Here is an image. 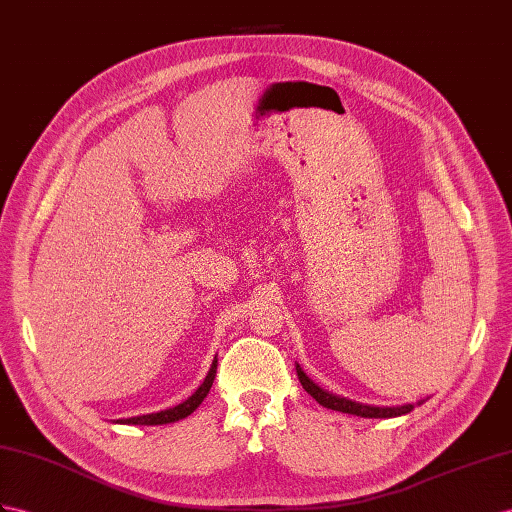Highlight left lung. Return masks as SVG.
Masks as SVG:
<instances>
[{
  "label": "left lung",
  "mask_w": 512,
  "mask_h": 512,
  "mask_svg": "<svg viewBox=\"0 0 512 512\" xmlns=\"http://www.w3.org/2000/svg\"><path fill=\"white\" fill-rule=\"evenodd\" d=\"M296 374H298V381L300 385H303V389L309 393V396L316 400L318 404L326 406V409L331 411H339V413H348V415H359V417H400V415H406L411 413L415 409V404H424V400H419L415 404H400V406H374V404H361V402H355V400H348V398H342V396H335V393H329L324 391L322 387H318L316 383L311 381V378L303 372V368L296 363Z\"/></svg>",
  "instance_id": "obj_1"
}]
</instances>
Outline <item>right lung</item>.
<instances>
[{
	"instance_id": "1",
	"label": "right lung",
	"mask_w": 512,
	"mask_h": 512,
	"mask_svg": "<svg viewBox=\"0 0 512 512\" xmlns=\"http://www.w3.org/2000/svg\"><path fill=\"white\" fill-rule=\"evenodd\" d=\"M216 368H218V359L212 361V368H209L205 381L201 383V387L196 389L188 400H183L177 406H170V409L164 411H157V413H147V415H138V417H127V419H116V424H140V426H162V424H173L179 422V419L188 417L190 413L196 411V406H199L205 398L209 389L214 385V378H216Z\"/></svg>"
}]
</instances>
